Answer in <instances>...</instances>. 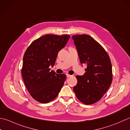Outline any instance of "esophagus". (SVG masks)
Returning a JSON list of instances; mask_svg holds the SVG:
<instances>
[{"instance_id":"obj_1","label":"esophagus","mask_w":130,"mask_h":130,"mask_svg":"<svg viewBox=\"0 0 130 130\" xmlns=\"http://www.w3.org/2000/svg\"><path fill=\"white\" fill-rule=\"evenodd\" d=\"M66 76H67V77H71V75H69V74H66Z\"/></svg>"}]
</instances>
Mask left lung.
Returning <instances> with one entry per match:
<instances>
[{
	"label": "left lung",
	"mask_w": 130,
	"mask_h": 130,
	"mask_svg": "<svg viewBox=\"0 0 130 130\" xmlns=\"http://www.w3.org/2000/svg\"><path fill=\"white\" fill-rule=\"evenodd\" d=\"M80 61L86 65L85 73L76 76L77 84L73 87L76 97L86 105L101 99L112 82V67L107 52L90 36H72Z\"/></svg>",
	"instance_id": "1"
}]
</instances>
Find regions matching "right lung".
<instances>
[{"mask_svg": "<svg viewBox=\"0 0 130 130\" xmlns=\"http://www.w3.org/2000/svg\"><path fill=\"white\" fill-rule=\"evenodd\" d=\"M70 36L45 35L34 40L25 53L21 74L25 86L36 101L47 103L56 98L66 79L65 74L50 71L59 50Z\"/></svg>", "mask_w": 130, "mask_h": 130, "instance_id": "1", "label": "right lung"}]
</instances>
